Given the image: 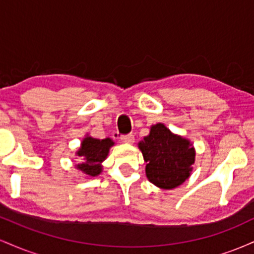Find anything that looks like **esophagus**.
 <instances>
[{"mask_svg": "<svg viewBox=\"0 0 254 254\" xmlns=\"http://www.w3.org/2000/svg\"><path fill=\"white\" fill-rule=\"evenodd\" d=\"M122 141L124 142V143H127V144H132L133 142H135V137H133L132 133H127V135H123L121 137Z\"/></svg>", "mask_w": 254, "mask_h": 254, "instance_id": "34e87169", "label": "esophagus"}]
</instances>
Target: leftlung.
Listing matches in <instances>:
<instances>
[{"mask_svg":"<svg viewBox=\"0 0 254 254\" xmlns=\"http://www.w3.org/2000/svg\"><path fill=\"white\" fill-rule=\"evenodd\" d=\"M138 148L147 162L148 180L157 188L171 190L190 177L196 156L194 148L189 139L172 133L164 124L153 125Z\"/></svg>","mask_w":254,"mask_h":254,"instance_id":"1","label":"left lung"}]
</instances>
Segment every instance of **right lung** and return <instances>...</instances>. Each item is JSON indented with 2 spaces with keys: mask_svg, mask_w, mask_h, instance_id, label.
<instances>
[{
  "mask_svg": "<svg viewBox=\"0 0 254 254\" xmlns=\"http://www.w3.org/2000/svg\"><path fill=\"white\" fill-rule=\"evenodd\" d=\"M115 144L112 139L104 138L98 139L93 137H84L81 142L80 149L76 154L80 156V164L76 166L77 170L89 177H95L103 172L101 162L109 155L110 148Z\"/></svg>",
  "mask_w": 254,
  "mask_h": 254,
  "instance_id": "1",
  "label": "right lung"
}]
</instances>
